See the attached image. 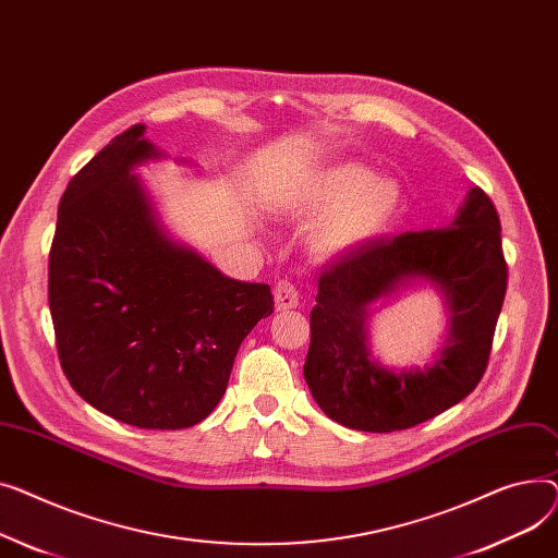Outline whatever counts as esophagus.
I'll use <instances>...</instances> for the list:
<instances>
[{
	"label": "esophagus",
	"instance_id": "34e87169",
	"mask_svg": "<svg viewBox=\"0 0 558 558\" xmlns=\"http://www.w3.org/2000/svg\"><path fill=\"white\" fill-rule=\"evenodd\" d=\"M300 306V294L290 281H279L275 286V308L277 311H290Z\"/></svg>",
	"mask_w": 558,
	"mask_h": 558
}]
</instances>
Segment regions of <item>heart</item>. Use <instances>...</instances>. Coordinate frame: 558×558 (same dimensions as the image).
Returning a JSON list of instances; mask_svg holds the SVG:
<instances>
[{"mask_svg": "<svg viewBox=\"0 0 558 558\" xmlns=\"http://www.w3.org/2000/svg\"><path fill=\"white\" fill-rule=\"evenodd\" d=\"M275 209L298 222L319 216L308 232V250L331 260L389 236L403 216L405 193L397 180L372 178L357 163H338L283 189Z\"/></svg>", "mask_w": 558, "mask_h": 558, "instance_id": "heart-1", "label": "heart"}]
</instances>
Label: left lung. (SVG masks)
<instances>
[{
  "label": "left lung",
  "instance_id": "left-lung-1",
  "mask_svg": "<svg viewBox=\"0 0 558 558\" xmlns=\"http://www.w3.org/2000/svg\"><path fill=\"white\" fill-rule=\"evenodd\" d=\"M423 280L449 311L445 347L425 368H385L368 349L374 303ZM507 292L500 218L471 189L448 227L405 232L342 256L319 275L304 378L322 412L353 430L395 433L466 399L480 383Z\"/></svg>",
  "mask_w": 558,
  "mask_h": 558
}]
</instances>
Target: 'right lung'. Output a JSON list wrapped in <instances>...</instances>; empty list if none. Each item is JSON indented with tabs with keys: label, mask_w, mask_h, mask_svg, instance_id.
Wrapping results in <instances>:
<instances>
[{
	"label": "right lung",
	"mask_w": 558,
	"mask_h": 558,
	"mask_svg": "<svg viewBox=\"0 0 558 558\" xmlns=\"http://www.w3.org/2000/svg\"><path fill=\"white\" fill-rule=\"evenodd\" d=\"M133 125L64 189L49 308L64 376L104 414L146 430L201 423L247 333L272 315L268 283L225 277L161 225L140 163L163 153Z\"/></svg>",
	"instance_id": "1"
}]
</instances>
